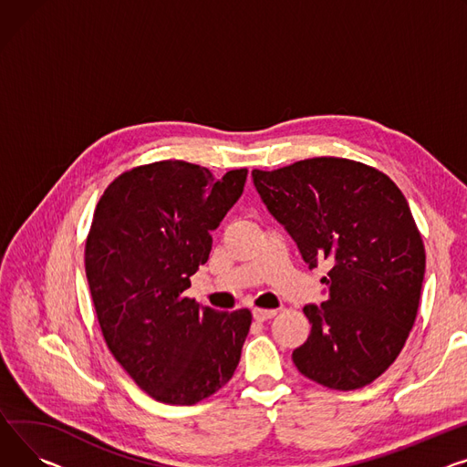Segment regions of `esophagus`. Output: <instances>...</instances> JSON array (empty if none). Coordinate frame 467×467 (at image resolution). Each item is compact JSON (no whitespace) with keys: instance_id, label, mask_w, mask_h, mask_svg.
<instances>
[{"instance_id":"34e87169","label":"esophagus","mask_w":467,"mask_h":467,"mask_svg":"<svg viewBox=\"0 0 467 467\" xmlns=\"http://www.w3.org/2000/svg\"><path fill=\"white\" fill-rule=\"evenodd\" d=\"M275 309H261V307H255L254 309V317L257 319V321H268V319H272V317H275Z\"/></svg>"}]
</instances>
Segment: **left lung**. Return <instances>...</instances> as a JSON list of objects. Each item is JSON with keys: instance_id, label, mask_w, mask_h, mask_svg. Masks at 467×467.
<instances>
[{"instance_id": "left-lung-1", "label": "left lung", "mask_w": 467, "mask_h": 467, "mask_svg": "<svg viewBox=\"0 0 467 467\" xmlns=\"http://www.w3.org/2000/svg\"><path fill=\"white\" fill-rule=\"evenodd\" d=\"M275 220L309 268L328 259V298L307 304L312 332L293 351L302 376L334 390L376 381L413 328L424 244L410 204L381 171L344 158H312L252 172Z\"/></svg>"}]
</instances>
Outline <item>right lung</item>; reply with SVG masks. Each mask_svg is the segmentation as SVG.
<instances>
[{"mask_svg":"<svg viewBox=\"0 0 467 467\" xmlns=\"http://www.w3.org/2000/svg\"><path fill=\"white\" fill-rule=\"evenodd\" d=\"M245 178L155 161L119 174L96 206L84 250L91 300L112 357L153 400L193 406L238 366L250 309L217 312L183 291Z\"/></svg>","mask_w":467,"mask_h":467,"instance_id":"obj_1","label":"right lung"}]
</instances>
